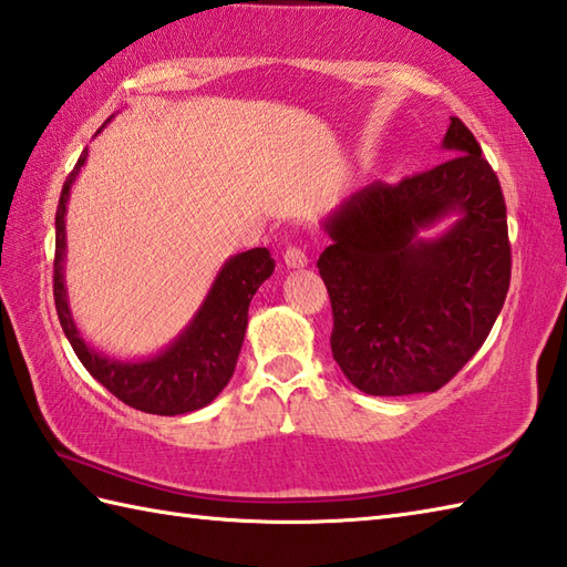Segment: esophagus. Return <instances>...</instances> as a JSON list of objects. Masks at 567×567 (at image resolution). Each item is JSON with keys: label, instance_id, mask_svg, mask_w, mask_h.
I'll use <instances>...</instances> for the list:
<instances>
[{"label": "esophagus", "instance_id": "34e87169", "mask_svg": "<svg viewBox=\"0 0 567 567\" xmlns=\"http://www.w3.org/2000/svg\"><path fill=\"white\" fill-rule=\"evenodd\" d=\"M285 265L287 268H305V265L309 262V258H307V252L302 250V248H297V246H290L285 250Z\"/></svg>", "mask_w": 567, "mask_h": 567}]
</instances>
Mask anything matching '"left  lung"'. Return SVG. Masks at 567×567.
Here are the masks:
<instances>
[{
	"label": "left lung",
	"mask_w": 567,
	"mask_h": 567,
	"mask_svg": "<svg viewBox=\"0 0 567 567\" xmlns=\"http://www.w3.org/2000/svg\"><path fill=\"white\" fill-rule=\"evenodd\" d=\"M449 158L402 183H372L336 209L317 268L333 311V360L360 392H436L485 343L512 277L507 204L483 148L457 116ZM439 239L417 231L443 215Z\"/></svg>",
	"instance_id": "left-lung-1"
}]
</instances>
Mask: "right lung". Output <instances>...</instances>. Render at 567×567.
<instances>
[{
  "label": "right lung",
  "instance_id": "obj_1",
  "mask_svg": "<svg viewBox=\"0 0 567 567\" xmlns=\"http://www.w3.org/2000/svg\"><path fill=\"white\" fill-rule=\"evenodd\" d=\"M87 161V148L68 175L55 212V260L53 297L55 311L72 351L90 375L104 384L116 400L146 414L175 416L207 406L219 394L236 370L248 327V305L258 287L275 270L268 248H250L228 258L216 275L204 305L177 339L146 360H114L94 351L80 336L68 307L63 280L65 268V207L70 187Z\"/></svg>",
  "mask_w": 567,
  "mask_h": 567
}]
</instances>
